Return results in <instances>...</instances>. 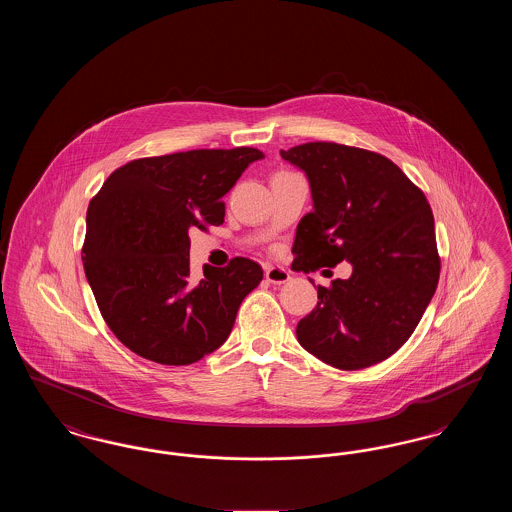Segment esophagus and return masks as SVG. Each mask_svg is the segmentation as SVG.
Masks as SVG:
<instances>
[{
  "mask_svg": "<svg viewBox=\"0 0 512 512\" xmlns=\"http://www.w3.org/2000/svg\"><path fill=\"white\" fill-rule=\"evenodd\" d=\"M265 278H267V282L270 284H286V282H290V272L286 270V268L282 267H268L265 270Z\"/></svg>",
  "mask_w": 512,
  "mask_h": 512,
  "instance_id": "obj_1",
  "label": "esophagus"
}]
</instances>
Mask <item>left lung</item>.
I'll use <instances>...</instances> for the list:
<instances>
[{
	"label": "left lung",
	"mask_w": 512,
	"mask_h": 512,
	"mask_svg": "<svg viewBox=\"0 0 512 512\" xmlns=\"http://www.w3.org/2000/svg\"><path fill=\"white\" fill-rule=\"evenodd\" d=\"M305 172L313 211L297 224L293 270L353 272L317 288V307L297 324V341L322 363L359 370L393 355L438 288L434 215L424 194L388 157L311 142L280 151Z\"/></svg>",
	"instance_id": "obj_1"
}]
</instances>
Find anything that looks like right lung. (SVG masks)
<instances>
[{"label": "right lung", "instance_id": "add662e5", "mask_svg": "<svg viewBox=\"0 0 512 512\" xmlns=\"http://www.w3.org/2000/svg\"><path fill=\"white\" fill-rule=\"evenodd\" d=\"M253 147L194 149L126 163L90 201L82 263L101 317L136 355L192 365L232 332L245 295L263 280L255 261L205 265L190 280V230L224 222L222 197L263 159Z\"/></svg>", "mask_w": 512, "mask_h": 512}]
</instances>
